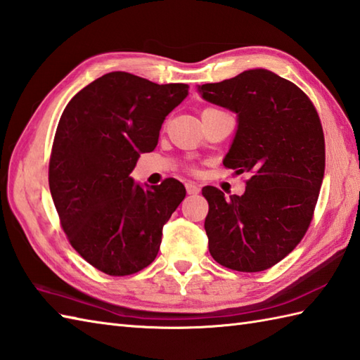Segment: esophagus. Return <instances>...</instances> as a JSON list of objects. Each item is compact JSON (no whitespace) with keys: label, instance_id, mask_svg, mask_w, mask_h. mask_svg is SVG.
<instances>
[{"label":"esophagus","instance_id":"esophagus-1","mask_svg":"<svg viewBox=\"0 0 360 360\" xmlns=\"http://www.w3.org/2000/svg\"><path fill=\"white\" fill-rule=\"evenodd\" d=\"M186 190L188 195H198L200 193V187H198L195 182H186Z\"/></svg>","mask_w":360,"mask_h":360}]
</instances>
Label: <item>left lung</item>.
Returning a JSON list of instances; mask_svg holds the SVG:
<instances>
[{"label": "left lung", "instance_id": "left-lung-1", "mask_svg": "<svg viewBox=\"0 0 360 360\" xmlns=\"http://www.w3.org/2000/svg\"><path fill=\"white\" fill-rule=\"evenodd\" d=\"M198 93L236 114L223 164L252 174L241 196L202 188L210 255L233 271H266L300 243L312 219L325 174L319 114L300 88L263 68L198 85Z\"/></svg>", "mask_w": 360, "mask_h": 360}]
</instances>
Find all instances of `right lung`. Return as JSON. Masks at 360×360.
<instances>
[{"mask_svg":"<svg viewBox=\"0 0 360 360\" xmlns=\"http://www.w3.org/2000/svg\"><path fill=\"white\" fill-rule=\"evenodd\" d=\"M188 96L186 83L158 85L110 72L75 94L60 117L49 188L72 248L108 275L142 271L156 258L162 227L186 198L176 179L141 186V153L156 148L168 112Z\"/></svg>","mask_w":360,"mask_h":360,"instance_id":"obj_1","label":"right lung"}]
</instances>
